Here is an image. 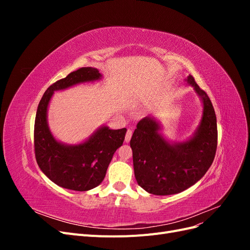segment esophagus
Instances as JSON below:
<instances>
[{"label": "esophagus", "mask_w": 250, "mask_h": 250, "mask_svg": "<svg viewBox=\"0 0 250 250\" xmlns=\"http://www.w3.org/2000/svg\"><path fill=\"white\" fill-rule=\"evenodd\" d=\"M131 137H132V130H131V129H128L127 132H126V135H125V142H126V143L129 142L130 139H131Z\"/></svg>", "instance_id": "esophagus-1"}]
</instances>
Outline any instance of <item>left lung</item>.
Returning a JSON list of instances; mask_svg holds the SVG:
<instances>
[{"label":"left lung","instance_id":"8db88e82","mask_svg":"<svg viewBox=\"0 0 250 250\" xmlns=\"http://www.w3.org/2000/svg\"><path fill=\"white\" fill-rule=\"evenodd\" d=\"M203 101V117L192 139L171 145L157 133L155 120L143 118L130 140L134 176L144 190L153 195L177 194L192 187L214 162L218 143L217 119L208 94L188 77Z\"/></svg>","mask_w":250,"mask_h":250}]
</instances>
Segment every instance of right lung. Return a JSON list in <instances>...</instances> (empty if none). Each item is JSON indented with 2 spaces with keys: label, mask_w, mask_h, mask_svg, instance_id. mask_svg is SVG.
I'll return each mask as SVG.
<instances>
[{
  "label": "right lung",
  "mask_w": 250,
  "mask_h": 250,
  "mask_svg": "<svg viewBox=\"0 0 250 250\" xmlns=\"http://www.w3.org/2000/svg\"><path fill=\"white\" fill-rule=\"evenodd\" d=\"M100 77L99 71L94 67H80L51 84L37 107L34 123L36 163L53 183L69 190L84 192L102 183L113 154L122 146L127 129L111 130L108 127H102L80 145L65 146L53 138L49 130L48 104L54 90Z\"/></svg>",
  "instance_id": "obj_1"
}]
</instances>
